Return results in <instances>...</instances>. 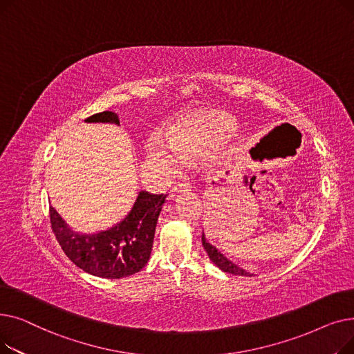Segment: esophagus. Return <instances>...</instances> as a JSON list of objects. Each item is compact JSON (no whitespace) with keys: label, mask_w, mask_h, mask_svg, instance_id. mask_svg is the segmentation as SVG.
Instances as JSON below:
<instances>
[{"label":"esophagus","mask_w":354,"mask_h":354,"mask_svg":"<svg viewBox=\"0 0 354 354\" xmlns=\"http://www.w3.org/2000/svg\"><path fill=\"white\" fill-rule=\"evenodd\" d=\"M189 191H191V185H189V183H178L176 187L172 188L171 196L174 198V196H178V195H180V194H187V192H189Z\"/></svg>","instance_id":"34e87169"}]
</instances>
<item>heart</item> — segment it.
<instances>
[{"label":"heart","instance_id":"obj_1","mask_svg":"<svg viewBox=\"0 0 354 354\" xmlns=\"http://www.w3.org/2000/svg\"><path fill=\"white\" fill-rule=\"evenodd\" d=\"M232 126L234 123L228 116L216 111L185 116L167 126L163 136H151L146 146L147 155L158 160L165 169L171 171L176 165L175 158L187 163L207 156ZM224 146L225 139L218 147V151Z\"/></svg>","mask_w":354,"mask_h":354}]
</instances>
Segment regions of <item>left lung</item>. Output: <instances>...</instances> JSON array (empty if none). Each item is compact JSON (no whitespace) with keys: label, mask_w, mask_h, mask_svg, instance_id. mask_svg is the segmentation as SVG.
<instances>
[{"label":"left lung","mask_w":354,"mask_h":354,"mask_svg":"<svg viewBox=\"0 0 354 354\" xmlns=\"http://www.w3.org/2000/svg\"><path fill=\"white\" fill-rule=\"evenodd\" d=\"M202 245H203V248H205V251H207V254H208L211 261H212L219 270H222L224 272L234 274V275H243V277H251V275H254V274H251V272L243 270L241 267H238V266L234 264L232 261H230V259H228L224 254H221V251H218L211 243H208L207 238H205V234H203V232H202Z\"/></svg>","instance_id":"8db88e82"}]
</instances>
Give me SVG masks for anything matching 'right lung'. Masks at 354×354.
<instances>
[{"label": "right lung", "mask_w": 354, "mask_h": 354, "mask_svg": "<svg viewBox=\"0 0 354 354\" xmlns=\"http://www.w3.org/2000/svg\"><path fill=\"white\" fill-rule=\"evenodd\" d=\"M84 122L120 124L113 111H102ZM167 195L140 191L130 212L106 231L74 232L50 207V222L64 254L83 271L102 278H123L139 272L149 261L153 247L158 218Z\"/></svg>", "instance_id": "add662e5"}]
</instances>
